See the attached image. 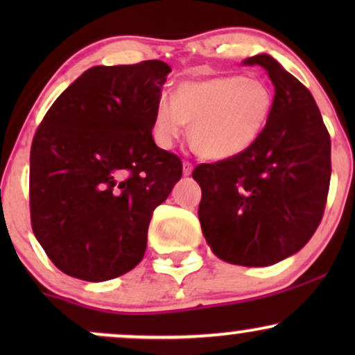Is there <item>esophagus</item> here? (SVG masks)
Returning a JSON list of instances; mask_svg holds the SVG:
<instances>
[{
    "mask_svg": "<svg viewBox=\"0 0 355 355\" xmlns=\"http://www.w3.org/2000/svg\"><path fill=\"white\" fill-rule=\"evenodd\" d=\"M191 172H193V165L190 164V162H183V175H190Z\"/></svg>",
    "mask_w": 355,
    "mask_h": 355,
    "instance_id": "esophagus-1",
    "label": "esophagus"
}]
</instances>
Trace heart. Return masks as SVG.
<instances>
[{
	"instance_id": "heart-1",
	"label": "heart",
	"mask_w": 355,
	"mask_h": 355,
	"mask_svg": "<svg viewBox=\"0 0 355 355\" xmlns=\"http://www.w3.org/2000/svg\"><path fill=\"white\" fill-rule=\"evenodd\" d=\"M274 107L270 85L260 76H210L182 81L173 98L162 96L153 115L158 145L172 146L190 125V144L200 157L227 160L250 148Z\"/></svg>"
}]
</instances>
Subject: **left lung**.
<instances>
[{"label": "left lung", "mask_w": 355, "mask_h": 355, "mask_svg": "<svg viewBox=\"0 0 355 355\" xmlns=\"http://www.w3.org/2000/svg\"><path fill=\"white\" fill-rule=\"evenodd\" d=\"M275 88L268 121L250 148L191 177L202 189V232L211 252L235 266L267 267L294 255L319 227L331 183V137L312 93L270 55Z\"/></svg>", "instance_id": "8db88e82"}]
</instances>
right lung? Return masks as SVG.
I'll return each mask as SVG.
<instances>
[{"instance_id": "1", "label": "right lung", "mask_w": 355, "mask_h": 355, "mask_svg": "<svg viewBox=\"0 0 355 355\" xmlns=\"http://www.w3.org/2000/svg\"><path fill=\"white\" fill-rule=\"evenodd\" d=\"M170 71L160 60L89 68L36 130L31 227L67 275L103 282L144 259L153 210L182 178L180 158L152 137Z\"/></svg>"}]
</instances>
